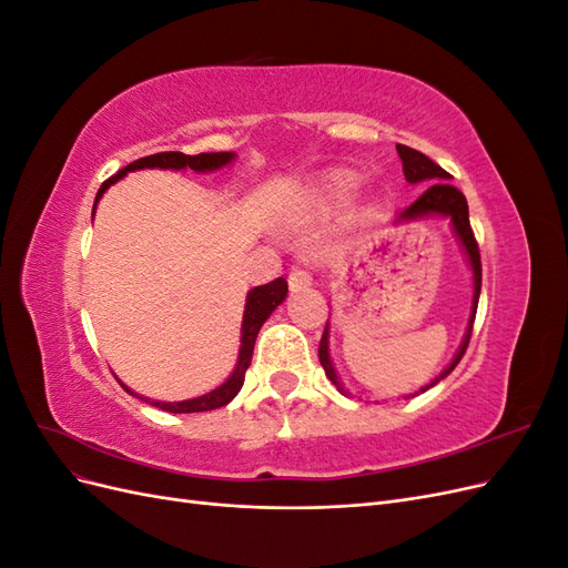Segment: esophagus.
I'll use <instances>...</instances> for the list:
<instances>
[{
	"instance_id": "34e87169",
	"label": "esophagus",
	"mask_w": 568,
	"mask_h": 568,
	"mask_svg": "<svg viewBox=\"0 0 568 568\" xmlns=\"http://www.w3.org/2000/svg\"><path fill=\"white\" fill-rule=\"evenodd\" d=\"M313 284V277H311V272L307 270H303V267H294L288 272V286H291V291H298V288H305V286H311Z\"/></svg>"
}]
</instances>
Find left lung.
Here are the masks:
<instances>
[{"mask_svg": "<svg viewBox=\"0 0 568 568\" xmlns=\"http://www.w3.org/2000/svg\"><path fill=\"white\" fill-rule=\"evenodd\" d=\"M395 149H398V156H400V161H403L405 180H407L409 184H424V194H422L415 203L407 205L405 211H400V213H398V220H400V222H407V220H419V217H432V215L448 217L450 225H453L455 236L459 239L462 251H464V255H467L471 274H474L471 315H469L467 334H464V338H462V346H459V351L455 353L453 363H450L448 367H445L432 384H426V386H422L417 393H412V398H415V395L428 390L432 386H436L440 379H445V376H448V374L457 367V363L462 359L464 351H467V346H469L471 329H474V317H476V307H478V296H480V253H478V244H476L471 225H469V205H467V199H464V194L459 192L457 186H453V184L448 182L453 175L445 173V170H443L440 165H436L432 159L424 156V153L417 151V149H409V146H405V144H398ZM320 363H322V367H324V374L329 376V382H332L343 395H348V390L343 388V384H341V379H338V374H336L334 363H332V355H329V322H326L322 341H320ZM407 398H409V395H407Z\"/></svg>", "mask_w": 568, "mask_h": 568, "instance_id": "left-lung-1", "label": "left lung"}]
</instances>
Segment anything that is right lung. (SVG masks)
<instances>
[{"label":"right lung","mask_w":568,"mask_h":568,"mask_svg":"<svg viewBox=\"0 0 568 568\" xmlns=\"http://www.w3.org/2000/svg\"><path fill=\"white\" fill-rule=\"evenodd\" d=\"M234 161V153L232 151H217V153H199V156H186L182 151H161V153H153V156H144L140 161L130 163L128 168L118 170L113 178H109L104 184L99 186L97 199H94V209L99 199L104 196L106 189L111 184H115L120 178H125L132 170H144V168H161V170H184V168H192L194 173H213V170L225 168L227 163ZM286 291L288 284L284 277L274 280L270 284L263 286H255L248 291L246 296V307H244V322H242V346H239V357H236V367L230 374V379L225 384H220L217 388H213L211 393L199 395V398L192 400H180V403H163V400H151L144 398V395L134 393L132 388H128L123 382V386L128 393L136 395V398L151 403L153 407H161L165 412H173V415H189V412H209V409H217L222 405H227L234 400V395L242 390L244 386V376L246 369L251 365V357H253V346H255V338L257 332H261V326L265 324V320L277 311V305L286 298Z\"/></svg>","instance_id":"right-lung-1"}]
</instances>
